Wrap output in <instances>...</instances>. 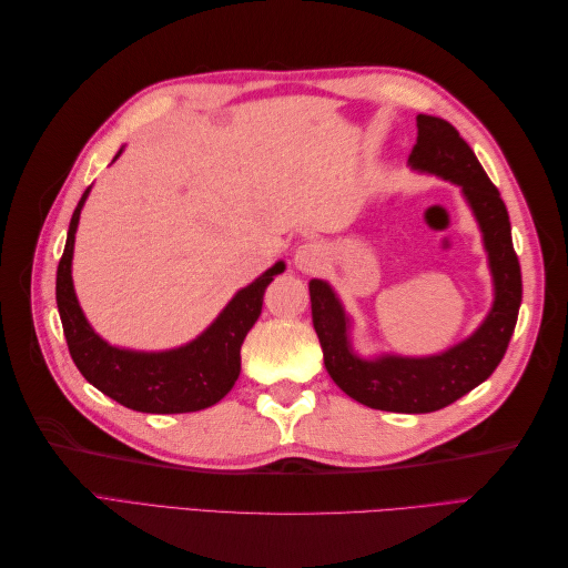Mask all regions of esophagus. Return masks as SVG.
Segmentation results:
<instances>
[{
	"label": "esophagus",
	"instance_id": "34e87169",
	"mask_svg": "<svg viewBox=\"0 0 568 568\" xmlns=\"http://www.w3.org/2000/svg\"><path fill=\"white\" fill-rule=\"evenodd\" d=\"M326 261V246L322 242H305L296 248L294 263L301 272H315Z\"/></svg>",
	"mask_w": 568,
	"mask_h": 568
}]
</instances>
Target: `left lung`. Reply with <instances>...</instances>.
Instances as JSON below:
<instances>
[{
    "label": "left lung",
    "instance_id": "obj_1",
    "mask_svg": "<svg viewBox=\"0 0 568 568\" xmlns=\"http://www.w3.org/2000/svg\"><path fill=\"white\" fill-rule=\"evenodd\" d=\"M417 128V144L409 153L412 170L457 184L484 234L495 288L486 320L469 338L438 355H379L367 359L351 346V317L334 288L322 280H311L313 326L324 353V367L334 384L372 409L405 415L443 409L484 384L507 353L521 305V267L500 192L448 120L422 113Z\"/></svg>",
    "mask_w": 568,
    "mask_h": 568
}]
</instances>
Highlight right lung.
<instances>
[{
  "label": "right lung",
  "instance_id": "obj_1",
  "mask_svg": "<svg viewBox=\"0 0 568 568\" xmlns=\"http://www.w3.org/2000/svg\"><path fill=\"white\" fill-rule=\"evenodd\" d=\"M88 194L90 186L84 189L68 225L65 248L57 270V305L75 367L84 379L115 403L136 412H149V415H182V412H199L215 405L239 379L242 343L255 320L261 317L267 284L282 274L286 265L282 261L274 263L255 282L236 291V296L209 329L189 341L186 346L161 353L115 348L92 329L73 288V244Z\"/></svg>",
  "mask_w": 568,
  "mask_h": 568
}]
</instances>
